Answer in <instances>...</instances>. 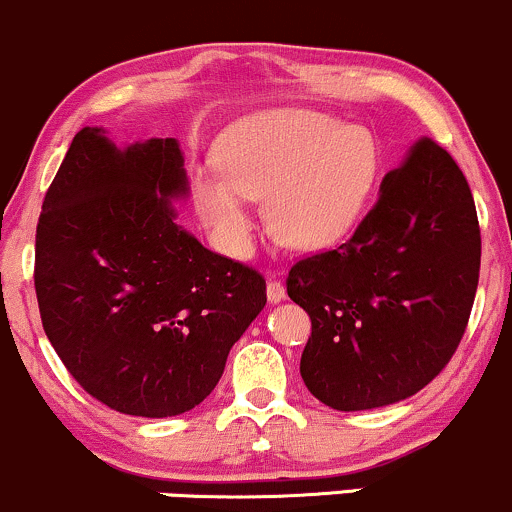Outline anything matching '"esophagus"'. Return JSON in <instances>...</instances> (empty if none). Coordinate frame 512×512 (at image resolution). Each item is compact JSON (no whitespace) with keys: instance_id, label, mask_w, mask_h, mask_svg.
Returning a JSON list of instances; mask_svg holds the SVG:
<instances>
[{"instance_id":"1","label":"esophagus","mask_w":512,"mask_h":512,"mask_svg":"<svg viewBox=\"0 0 512 512\" xmlns=\"http://www.w3.org/2000/svg\"><path fill=\"white\" fill-rule=\"evenodd\" d=\"M266 295H268V302L285 300V285L280 283V280L271 278V280H268V285H266Z\"/></svg>"}]
</instances>
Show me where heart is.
<instances>
[{"label":"heart","instance_id":"obj_1","mask_svg":"<svg viewBox=\"0 0 512 512\" xmlns=\"http://www.w3.org/2000/svg\"><path fill=\"white\" fill-rule=\"evenodd\" d=\"M217 162L222 171L198 174L193 198L234 256L249 251L254 232L246 198L268 200V227L278 241L324 249L360 220L380 174L370 132L317 111L246 120L220 142Z\"/></svg>","mask_w":512,"mask_h":512}]
</instances>
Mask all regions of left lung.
Here are the masks:
<instances>
[{"instance_id":"left-lung-1","label":"left lung","mask_w":512,"mask_h":512,"mask_svg":"<svg viewBox=\"0 0 512 512\" xmlns=\"http://www.w3.org/2000/svg\"><path fill=\"white\" fill-rule=\"evenodd\" d=\"M479 266L469 183L447 149L421 137L353 237L287 273V295L312 319L300 360L309 392L336 411H365L426 387L462 341Z\"/></svg>"}]
</instances>
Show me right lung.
I'll list each match as a JSON object with an SVG mask.
<instances>
[{
	"label": "right lung",
	"mask_w": 512,
	"mask_h": 512,
	"mask_svg": "<svg viewBox=\"0 0 512 512\" xmlns=\"http://www.w3.org/2000/svg\"><path fill=\"white\" fill-rule=\"evenodd\" d=\"M186 191L174 137L118 149L101 128H84L38 217L45 336L86 394L128 416L198 406L266 307L256 268L179 227L171 198Z\"/></svg>",
	"instance_id": "1"
}]
</instances>
